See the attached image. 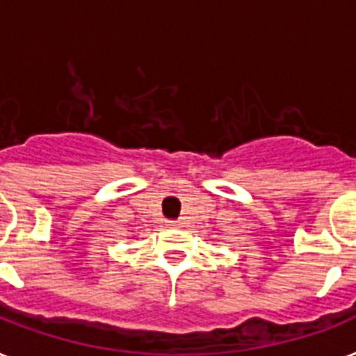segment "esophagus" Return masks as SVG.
<instances>
[{
  "mask_svg": "<svg viewBox=\"0 0 356 356\" xmlns=\"http://www.w3.org/2000/svg\"><path fill=\"white\" fill-rule=\"evenodd\" d=\"M168 227H181L183 225V222L181 220H177V222H173V220H170V222H166Z\"/></svg>",
  "mask_w": 356,
  "mask_h": 356,
  "instance_id": "obj_1",
  "label": "esophagus"
}]
</instances>
